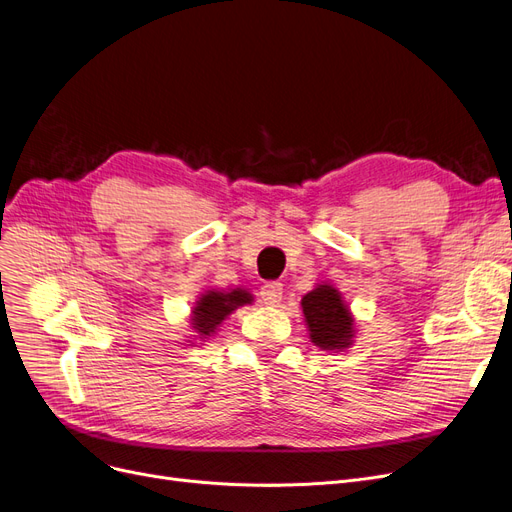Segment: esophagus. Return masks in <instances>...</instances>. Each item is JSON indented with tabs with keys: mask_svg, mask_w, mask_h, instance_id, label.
<instances>
[{
	"mask_svg": "<svg viewBox=\"0 0 512 512\" xmlns=\"http://www.w3.org/2000/svg\"><path fill=\"white\" fill-rule=\"evenodd\" d=\"M281 296H283V285H281V283H277V281L264 283L262 288H260V298H262V302H264V304H271V306H275V304H279Z\"/></svg>",
	"mask_w": 512,
	"mask_h": 512,
	"instance_id": "1",
	"label": "esophagus"
}]
</instances>
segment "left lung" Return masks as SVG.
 <instances>
[{"instance_id":"1","label":"left lung","mask_w":512,"mask_h":512,"mask_svg":"<svg viewBox=\"0 0 512 512\" xmlns=\"http://www.w3.org/2000/svg\"><path fill=\"white\" fill-rule=\"evenodd\" d=\"M300 304L315 346L323 351L349 349L355 338V319L334 285L319 283Z\"/></svg>"}]
</instances>
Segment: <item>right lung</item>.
I'll use <instances>...</instances> for the list:
<instances>
[{
  "label": "right lung",
  "instance_id": "add662e5",
  "mask_svg": "<svg viewBox=\"0 0 512 512\" xmlns=\"http://www.w3.org/2000/svg\"><path fill=\"white\" fill-rule=\"evenodd\" d=\"M252 300L254 296L248 290H241V288H235L231 292H218V290L203 292L191 311L193 330L199 334L201 340L212 336L218 330V325L235 309H239L243 304H252Z\"/></svg>",
  "mask_w": 512,
  "mask_h": 512
}]
</instances>
